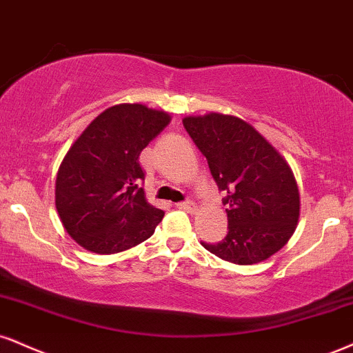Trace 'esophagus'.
<instances>
[{
	"label": "esophagus",
	"mask_w": 353,
	"mask_h": 353,
	"mask_svg": "<svg viewBox=\"0 0 353 353\" xmlns=\"http://www.w3.org/2000/svg\"><path fill=\"white\" fill-rule=\"evenodd\" d=\"M177 209H182V210H188V212H192L195 209V203L190 202V201H185V202H177L176 203Z\"/></svg>",
	"instance_id": "obj_1"
}]
</instances>
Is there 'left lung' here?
I'll return each mask as SVG.
<instances>
[{
  "instance_id": "obj_1",
  "label": "left lung",
  "mask_w": 353,
  "mask_h": 353,
  "mask_svg": "<svg viewBox=\"0 0 353 353\" xmlns=\"http://www.w3.org/2000/svg\"><path fill=\"white\" fill-rule=\"evenodd\" d=\"M182 123L227 205V236L201 241L203 248L235 265L260 263L281 250L299 219L298 184L283 156L252 125L230 114L188 117Z\"/></svg>"
}]
</instances>
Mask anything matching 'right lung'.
I'll use <instances>...</instances> for the list:
<instances>
[{
	"instance_id": "obj_1",
	"label": "right lung",
	"mask_w": 353,
	"mask_h": 353,
	"mask_svg": "<svg viewBox=\"0 0 353 353\" xmlns=\"http://www.w3.org/2000/svg\"><path fill=\"white\" fill-rule=\"evenodd\" d=\"M171 121L139 103L105 110L63 158L55 207L63 228L93 253H120L154 233L164 212L148 203L139 154Z\"/></svg>"
}]
</instances>
